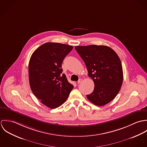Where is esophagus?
I'll return each mask as SVG.
<instances>
[{
	"instance_id": "obj_1",
	"label": "esophagus",
	"mask_w": 147,
	"mask_h": 147,
	"mask_svg": "<svg viewBox=\"0 0 147 147\" xmlns=\"http://www.w3.org/2000/svg\"><path fill=\"white\" fill-rule=\"evenodd\" d=\"M82 81H83V79H79V80H78V84H80V83H81Z\"/></svg>"
}]
</instances>
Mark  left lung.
<instances>
[{
	"label": "left lung",
	"mask_w": 147,
	"mask_h": 147,
	"mask_svg": "<svg viewBox=\"0 0 147 147\" xmlns=\"http://www.w3.org/2000/svg\"><path fill=\"white\" fill-rule=\"evenodd\" d=\"M75 48L94 84L93 92L86 95L87 98L97 106L108 104L117 95L123 83L122 65L118 55L112 49L104 45Z\"/></svg>",
	"instance_id": "left-lung-1"
}]
</instances>
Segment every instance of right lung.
I'll return each instance as SVG.
<instances>
[{"label":"right lung","instance_id":"right-lung-1","mask_svg":"<svg viewBox=\"0 0 147 147\" xmlns=\"http://www.w3.org/2000/svg\"><path fill=\"white\" fill-rule=\"evenodd\" d=\"M73 46L47 42L32 54L29 63V80L34 96L49 108L55 109L67 99L74 86L62 74V64Z\"/></svg>","mask_w":147,"mask_h":147}]
</instances>
